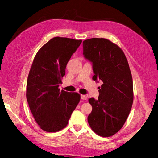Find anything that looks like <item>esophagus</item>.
<instances>
[{"label": "esophagus", "mask_w": 158, "mask_h": 158, "mask_svg": "<svg viewBox=\"0 0 158 158\" xmlns=\"http://www.w3.org/2000/svg\"><path fill=\"white\" fill-rule=\"evenodd\" d=\"M81 99H83V100H87V97L85 95H81Z\"/></svg>", "instance_id": "obj_1"}]
</instances>
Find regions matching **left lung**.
Returning a JSON list of instances; mask_svg holds the SVG:
<instances>
[{
  "instance_id": "left-lung-1",
  "label": "left lung",
  "mask_w": 158,
  "mask_h": 158,
  "mask_svg": "<svg viewBox=\"0 0 158 158\" xmlns=\"http://www.w3.org/2000/svg\"><path fill=\"white\" fill-rule=\"evenodd\" d=\"M84 57L92 63L93 79L102 80L98 99L89 103L92 111L88 123L102 137H110L123 127L133 104V80L123 51L110 40L92 38L83 42Z\"/></svg>"
}]
</instances>
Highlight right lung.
Listing matches in <instances>:
<instances>
[{
  "label": "right lung",
  "mask_w": 158,
  "mask_h": 158,
  "mask_svg": "<svg viewBox=\"0 0 158 158\" xmlns=\"http://www.w3.org/2000/svg\"><path fill=\"white\" fill-rule=\"evenodd\" d=\"M81 40L56 37L36 54L28 76L27 99L36 122L43 130L56 132L67 126L81 96L60 91L67 64Z\"/></svg>",
  "instance_id": "add662e5"
}]
</instances>
